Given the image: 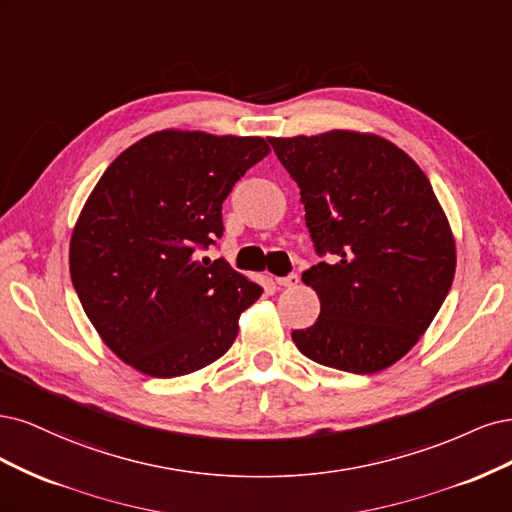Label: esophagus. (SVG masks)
<instances>
[{"instance_id":"34e87169","label":"esophagus","mask_w":512,"mask_h":512,"mask_svg":"<svg viewBox=\"0 0 512 512\" xmlns=\"http://www.w3.org/2000/svg\"><path fill=\"white\" fill-rule=\"evenodd\" d=\"M298 283H300V276L298 274H289V276L276 278V285L278 287H295Z\"/></svg>"}]
</instances>
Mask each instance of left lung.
<instances>
[{
    "instance_id": "left-lung-1",
    "label": "left lung",
    "mask_w": 512,
    "mask_h": 512,
    "mask_svg": "<svg viewBox=\"0 0 512 512\" xmlns=\"http://www.w3.org/2000/svg\"><path fill=\"white\" fill-rule=\"evenodd\" d=\"M300 187L317 263L302 280L321 315L295 329L308 359L353 374L402 359L434 321L455 276V238L423 170L361 131L268 138Z\"/></svg>"
}]
</instances>
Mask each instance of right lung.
Listing matches in <instances>:
<instances>
[{
  "instance_id": "obj_1",
  "label": "right lung",
  "mask_w": 512,
  "mask_h": 512,
  "mask_svg": "<svg viewBox=\"0 0 512 512\" xmlns=\"http://www.w3.org/2000/svg\"><path fill=\"white\" fill-rule=\"evenodd\" d=\"M270 153L257 136L163 129L114 159L70 240L78 300L108 349L155 378L210 366L238 336L261 287L200 253L223 236L221 208Z\"/></svg>"
}]
</instances>
